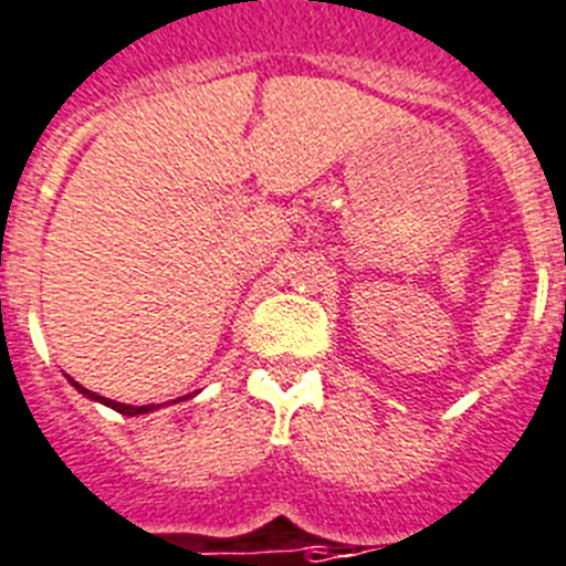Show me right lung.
Here are the masks:
<instances>
[{
  "label": "right lung",
  "instance_id": "obj_1",
  "mask_svg": "<svg viewBox=\"0 0 566 566\" xmlns=\"http://www.w3.org/2000/svg\"><path fill=\"white\" fill-rule=\"evenodd\" d=\"M71 385L76 387V390L82 392V396H87V399H91V401H102V405H105V407H111V410H116V412H122V416H142V412H150V410H156V405H142V407H134V405H122V401L105 399V396H96V392L85 390V387L78 385V381H73V378H71Z\"/></svg>",
  "mask_w": 566,
  "mask_h": 566
}]
</instances>
